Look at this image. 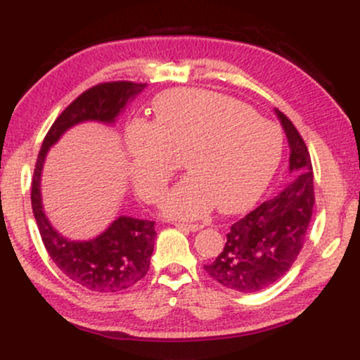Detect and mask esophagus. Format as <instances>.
Instances as JSON below:
<instances>
[{"instance_id": "obj_1", "label": "esophagus", "mask_w": 360, "mask_h": 360, "mask_svg": "<svg viewBox=\"0 0 360 360\" xmlns=\"http://www.w3.org/2000/svg\"><path fill=\"white\" fill-rule=\"evenodd\" d=\"M174 226L181 230H188V232H198V230H201V225H191V223H174Z\"/></svg>"}]
</instances>
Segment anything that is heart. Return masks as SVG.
Listing matches in <instances>:
<instances>
[{
  "instance_id": "b5f03b06",
  "label": "heart",
  "mask_w": 360,
  "mask_h": 360,
  "mask_svg": "<svg viewBox=\"0 0 360 360\" xmlns=\"http://www.w3.org/2000/svg\"><path fill=\"white\" fill-rule=\"evenodd\" d=\"M155 122L125 134L128 176L154 201L183 159L191 174L162 196L164 217L194 220L214 205L235 213L254 203L279 166L283 135L245 103L210 91H171L155 100Z\"/></svg>"
}]
</instances>
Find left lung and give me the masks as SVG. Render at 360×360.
<instances>
[{
  "instance_id": "8db88e82",
  "label": "left lung",
  "mask_w": 360,
  "mask_h": 360,
  "mask_svg": "<svg viewBox=\"0 0 360 360\" xmlns=\"http://www.w3.org/2000/svg\"><path fill=\"white\" fill-rule=\"evenodd\" d=\"M278 115L289 146L286 188L230 226L225 247L205 271L221 286L255 292L279 281L298 257L311 220L315 191L309 152L286 115Z\"/></svg>"
}]
</instances>
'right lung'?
Masks as SVG:
<instances>
[{
    "label": "right lung",
    "mask_w": 360,
    "mask_h": 360,
    "mask_svg": "<svg viewBox=\"0 0 360 360\" xmlns=\"http://www.w3.org/2000/svg\"><path fill=\"white\" fill-rule=\"evenodd\" d=\"M147 84L118 81L98 84L68 106L45 135L32 181V210L45 249L56 266L94 292H120L131 288L147 274L155 243V221L120 214L105 230L89 240H72L53 229L42 203V171L47 152L72 127L96 122L113 127L130 101Z\"/></svg>",
    "instance_id": "obj_1"
}]
</instances>
